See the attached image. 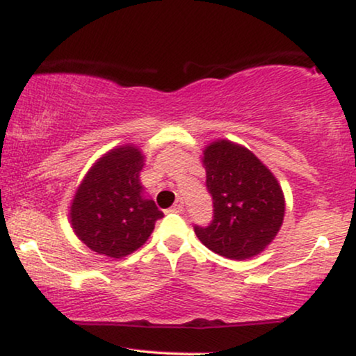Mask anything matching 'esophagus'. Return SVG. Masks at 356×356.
<instances>
[{"instance_id": "1", "label": "esophagus", "mask_w": 356, "mask_h": 356, "mask_svg": "<svg viewBox=\"0 0 356 356\" xmlns=\"http://www.w3.org/2000/svg\"><path fill=\"white\" fill-rule=\"evenodd\" d=\"M170 211H172V212H177V213H183V211H184V206H183V201H181V199H178V201L173 204V206H172V209H170Z\"/></svg>"}]
</instances>
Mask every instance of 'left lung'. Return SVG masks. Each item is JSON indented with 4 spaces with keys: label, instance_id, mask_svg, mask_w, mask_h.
<instances>
[{
    "label": "left lung",
    "instance_id": "1",
    "mask_svg": "<svg viewBox=\"0 0 356 356\" xmlns=\"http://www.w3.org/2000/svg\"><path fill=\"white\" fill-rule=\"evenodd\" d=\"M202 163L213 217L207 227L194 225L197 238L227 259L259 254L284 222L285 197L277 178L251 150L227 139L209 144Z\"/></svg>",
    "mask_w": 356,
    "mask_h": 356
}]
</instances>
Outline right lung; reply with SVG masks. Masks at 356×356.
Instances as JSON below:
<instances>
[{
    "label": "right lung",
    "mask_w": 356,
    "mask_h": 356,
    "mask_svg": "<svg viewBox=\"0 0 356 356\" xmlns=\"http://www.w3.org/2000/svg\"><path fill=\"white\" fill-rule=\"evenodd\" d=\"M144 155L133 144L111 149L94 163L71 202L72 230L97 254L124 257L149 240L163 217L144 196Z\"/></svg>",
    "instance_id": "right-lung-1"
}]
</instances>
